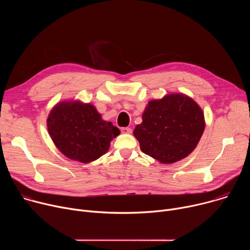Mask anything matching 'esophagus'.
Segmentation results:
<instances>
[{
  "label": "esophagus",
  "mask_w": 250,
  "mask_h": 250,
  "mask_svg": "<svg viewBox=\"0 0 250 250\" xmlns=\"http://www.w3.org/2000/svg\"><path fill=\"white\" fill-rule=\"evenodd\" d=\"M121 131H122V133H131L132 130L129 127H122Z\"/></svg>",
  "instance_id": "34e87169"
}]
</instances>
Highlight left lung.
Wrapping results in <instances>:
<instances>
[{"label":"left lung","instance_id":"1","mask_svg":"<svg viewBox=\"0 0 250 250\" xmlns=\"http://www.w3.org/2000/svg\"><path fill=\"white\" fill-rule=\"evenodd\" d=\"M201 106L185 94H167L151 100L133 135L141 151L163 164L187 157L197 146L205 129Z\"/></svg>","mask_w":250,"mask_h":250}]
</instances>
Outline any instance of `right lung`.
I'll return each instance as SVG.
<instances>
[{"label":"right lung","mask_w":250,"mask_h":250,"mask_svg":"<svg viewBox=\"0 0 250 250\" xmlns=\"http://www.w3.org/2000/svg\"><path fill=\"white\" fill-rule=\"evenodd\" d=\"M46 124L58 150L81 163L95 161L104 155L113 138L121 133L112 123L102 119L93 104L78 100L57 103Z\"/></svg>","instance_id":"1"}]
</instances>
